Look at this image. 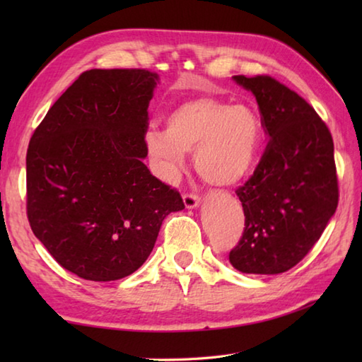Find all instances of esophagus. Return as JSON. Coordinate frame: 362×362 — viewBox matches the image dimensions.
Segmentation results:
<instances>
[{
	"label": "esophagus",
	"instance_id": "esophagus-1",
	"mask_svg": "<svg viewBox=\"0 0 362 362\" xmlns=\"http://www.w3.org/2000/svg\"><path fill=\"white\" fill-rule=\"evenodd\" d=\"M183 204H185V209L188 210L197 209V206L201 205V197L194 194H185L183 196Z\"/></svg>",
	"mask_w": 362,
	"mask_h": 362
}]
</instances>
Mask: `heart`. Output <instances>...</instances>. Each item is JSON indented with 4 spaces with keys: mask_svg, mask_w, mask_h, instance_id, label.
<instances>
[{
    "mask_svg": "<svg viewBox=\"0 0 362 362\" xmlns=\"http://www.w3.org/2000/svg\"><path fill=\"white\" fill-rule=\"evenodd\" d=\"M258 115L245 104L214 96L185 99L165 117V130L149 129L144 146L161 179L174 183L194 152L197 174L211 187H233L252 171L259 151Z\"/></svg>",
    "mask_w": 362,
    "mask_h": 362,
    "instance_id": "heart-1",
    "label": "heart"
}]
</instances>
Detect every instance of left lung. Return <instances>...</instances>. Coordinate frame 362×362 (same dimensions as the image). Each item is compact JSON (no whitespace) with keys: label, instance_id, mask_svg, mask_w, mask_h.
Listing matches in <instances>:
<instances>
[{"label":"left lung","instance_id":"left-lung-1","mask_svg":"<svg viewBox=\"0 0 362 362\" xmlns=\"http://www.w3.org/2000/svg\"><path fill=\"white\" fill-rule=\"evenodd\" d=\"M233 81L255 96L271 138L255 173L236 189L245 228L228 259L243 274H281L311 250L337 209L333 138L316 110L279 81Z\"/></svg>","mask_w":362,"mask_h":362}]
</instances>
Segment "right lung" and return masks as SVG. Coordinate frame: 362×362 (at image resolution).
Wrapping results in <instances>:
<instances>
[{
    "instance_id": "add662e5",
    "label": "right lung",
    "mask_w": 362,
    "mask_h": 362,
    "mask_svg": "<svg viewBox=\"0 0 362 362\" xmlns=\"http://www.w3.org/2000/svg\"><path fill=\"white\" fill-rule=\"evenodd\" d=\"M157 83L158 74L148 70L82 73L30 138V228L81 279L134 274L151 255L163 219L185 209L180 194L143 161Z\"/></svg>"
}]
</instances>
